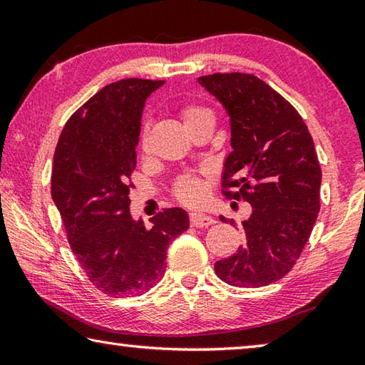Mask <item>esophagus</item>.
Returning <instances> with one entry per match:
<instances>
[{
  "mask_svg": "<svg viewBox=\"0 0 365 365\" xmlns=\"http://www.w3.org/2000/svg\"><path fill=\"white\" fill-rule=\"evenodd\" d=\"M214 219L209 217L206 214H197V212H191L190 214V225L191 227H207L214 224Z\"/></svg>",
  "mask_w": 365,
  "mask_h": 365,
  "instance_id": "esophagus-1",
  "label": "esophagus"
}]
</instances>
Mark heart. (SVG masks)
I'll return each instance as SVG.
<instances>
[{"mask_svg":"<svg viewBox=\"0 0 365 365\" xmlns=\"http://www.w3.org/2000/svg\"><path fill=\"white\" fill-rule=\"evenodd\" d=\"M180 117L185 123V127H187V130H190L191 127L196 125V123H200L206 119H212V114L211 110L202 106H197V104H185V106L180 109ZM138 146H140V151L143 154L150 151L146 125L141 128ZM174 195L178 201L185 202V205H200V202L206 197V183L202 182V178L193 174L182 175L178 177L174 183Z\"/></svg>","mask_w":365,"mask_h":365,"instance_id":"heart-1","label":"heart"}]
</instances>
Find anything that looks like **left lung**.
<instances>
[{
  "instance_id": "obj_1",
  "label": "left lung",
  "mask_w": 365,
  "mask_h": 365,
  "mask_svg": "<svg viewBox=\"0 0 365 365\" xmlns=\"http://www.w3.org/2000/svg\"><path fill=\"white\" fill-rule=\"evenodd\" d=\"M197 82L230 115L233 151L222 193L252 207L240 225L243 246L215 262V274L240 288L270 285L292 270L317 220L322 170L312 137L298 110L252 73H212Z\"/></svg>"
}]
</instances>
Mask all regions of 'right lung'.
<instances>
[{"label": "right lung", "instance_id": "obj_1", "mask_svg": "<svg viewBox=\"0 0 365 365\" xmlns=\"http://www.w3.org/2000/svg\"><path fill=\"white\" fill-rule=\"evenodd\" d=\"M163 83L123 78L106 85L71 115L54 151L51 196L71 250L91 285L115 298L156 285L169 243L190 225L180 207L156 214L151 227L128 209L141 113Z\"/></svg>", "mask_w": 365, "mask_h": 365}]
</instances>
